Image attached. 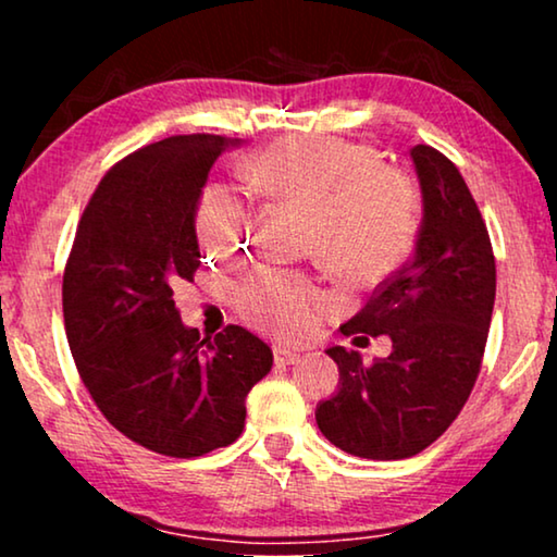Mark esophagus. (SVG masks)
Returning <instances> with one entry per match:
<instances>
[{"mask_svg":"<svg viewBox=\"0 0 557 557\" xmlns=\"http://www.w3.org/2000/svg\"><path fill=\"white\" fill-rule=\"evenodd\" d=\"M272 354H275V363H280V366H292L299 361V354L292 351V348H287V346H275L272 348Z\"/></svg>","mask_w":557,"mask_h":557,"instance_id":"obj_1","label":"esophagus"}]
</instances>
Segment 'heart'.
Listing matches in <instances>:
<instances>
[{"label": "heart", "instance_id": "obj_1", "mask_svg": "<svg viewBox=\"0 0 557 557\" xmlns=\"http://www.w3.org/2000/svg\"><path fill=\"white\" fill-rule=\"evenodd\" d=\"M245 182L307 211L305 250L344 272H381L408 256L422 219L420 188L371 147L334 135H287L243 162ZM203 250L231 258L248 235V206L225 184H209L194 211ZM245 324L280 338L307 336L326 299L297 275L260 268L233 295Z\"/></svg>", "mask_w": 557, "mask_h": 557}]
</instances>
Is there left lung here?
Masks as SVG:
<instances>
[{
	"instance_id": "left-lung-1",
	"label": "left lung",
	"mask_w": 557,
	"mask_h": 557,
	"mask_svg": "<svg viewBox=\"0 0 557 557\" xmlns=\"http://www.w3.org/2000/svg\"><path fill=\"white\" fill-rule=\"evenodd\" d=\"M422 223L408 265L373 292L344 336L388 334L393 351L326 348L338 391L317 405L322 435L363 459H405L430 447L465 408L482 369L496 297L492 240L459 169L428 145L410 149ZM369 342V338H366Z\"/></svg>"
}]
</instances>
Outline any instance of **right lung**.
Listing matches in <instances>:
<instances>
[{"label":"right lung","instance_id":"add662e5","mask_svg":"<svg viewBox=\"0 0 557 557\" xmlns=\"http://www.w3.org/2000/svg\"><path fill=\"white\" fill-rule=\"evenodd\" d=\"M231 147L240 139L178 135L122 159L83 211L63 272L65 336L90 398L122 435L166 457L238 440L245 398L272 369L248 329L201 338L174 305V287L201 265L196 203Z\"/></svg>","mask_w":557,"mask_h":557}]
</instances>
